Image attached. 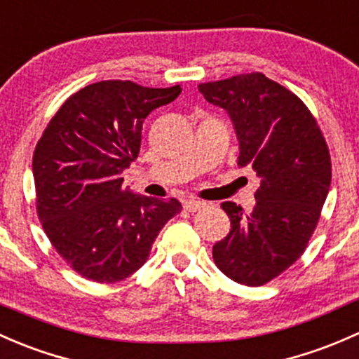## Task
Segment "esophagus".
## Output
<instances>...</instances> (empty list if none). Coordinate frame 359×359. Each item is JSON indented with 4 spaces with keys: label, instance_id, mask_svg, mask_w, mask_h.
I'll use <instances>...</instances> for the list:
<instances>
[{
    "label": "esophagus",
    "instance_id": "1",
    "mask_svg": "<svg viewBox=\"0 0 359 359\" xmlns=\"http://www.w3.org/2000/svg\"><path fill=\"white\" fill-rule=\"evenodd\" d=\"M205 203L203 201H198V199H187V201H184V208L187 211H191V213H194V211H199L205 208Z\"/></svg>",
    "mask_w": 359,
    "mask_h": 359
}]
</instances>
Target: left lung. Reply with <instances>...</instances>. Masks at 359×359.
<instances>
[{
	"label": "left lung",
	"mask_w": 359,
	"mask_h": 359,
	"mask_svg": "<svg viewBox=\"0 0 359 359\" xmlns=\"http://www.w3.org/2000/svg\"><path fill=\"white\" fill-rule=\"evenodd\" d=\"M199 93L224 108L239 139L237 165L262 179L256 206L222 203L230 232L213 259L237 284L265 285L306 249L329 194V146L306 104L262 72L205 82Z\"/></svg>",
	"instance_id": "1"
}]
</instances>
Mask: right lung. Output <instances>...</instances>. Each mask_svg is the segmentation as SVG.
<instances>
[{"label":"right lung","mask_w":359,"mask_h":359,"mask_svg":"<svg viewBox=\"0 0 359 359\" xmlns=\"http://www.w3.org/2000/svg\"><path fill=\"white\" fill-rule=\"evenodd\" d=\"M173 88L101 81L72 94L50 120L32 156L36 210L48 239L93 282L113 284L141 269L170 218L175 198L123 189L122 172L141 149L142 122L172 103Z\"/></svg>","instance_id":"right-lung-1"}]
</instances>
